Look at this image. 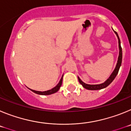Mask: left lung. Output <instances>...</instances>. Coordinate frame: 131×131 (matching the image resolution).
<instances>
[{"label": "left lung", "instance_id": "left-lung-1", "mask_svg": "<svg viewBox=\"0 0 131 131\" xmlns=\"http://www.w3.org/2000/svg\"><path fill=\"white\" fill-rule=\"evenodd\" d=\"M115 33L116 34L117 37L118 38V42H119V57H118V60H117V63L116 67H115L114 71H113L112 74H111L110 77H109L106 81L104 83H102V84H88L84 83V82H83L81 80V79L78 77L79 82L80 83V84H82V86L84 88V89H88V90H92V91H94V90H100V89H104V88L107 87L109 84H110L112 81H113L114 79L115 78L116 75H117L118 72H119V70L120 66L121 65V62H122V48H121V42H120V39L119 36H118L117 32H115L114 31Z\"/></svg>", "mask_w": 131, "mask_h": 131}]
</instances>
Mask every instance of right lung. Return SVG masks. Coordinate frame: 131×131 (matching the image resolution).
<instances>
[{
    "mask_svg": "<svg viewBox=\"0 0 131 131\" xmlns=\"http://www.w3.org/2000/svg\"><path fill=\"white\" fill-rule=\"evenodd\" d=\"M62 79H63V76L62 77V78H61V79H60V82L58 83V84L56 85V86H55V87H54L53 89H50V90H48V91H43V92H41V91H34V90H31V89H30L31 91H33V92H35V93L37 94H40V95H49V94H54L55 93V92H58V90L60 89V86H61V85H62Z\"/></svg>",
    "mask_w": 131,
    "mask_h": 131,
    "instance_id": "add662e5",
    "label": "right lung"
}]
</instances>
